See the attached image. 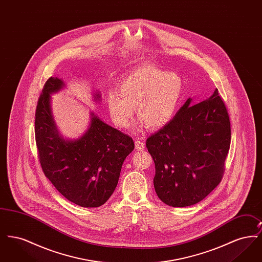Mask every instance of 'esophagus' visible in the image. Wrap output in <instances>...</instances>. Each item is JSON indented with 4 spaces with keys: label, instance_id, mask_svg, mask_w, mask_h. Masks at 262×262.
<instances>
[{
    "label": "esophagus",
    "instance_id": "34e87169",
    "mask_svg": "<svg viewBox=\"0 0 262 262\" xmlns=\"http://www.w3.org/2000/svg\"><path fill=\"white\" fill-rule=\"evenodd\" d=\"M144 147H145V144H144V142L142 141V139L136 138V148H137V150L144 149Z\"/></svg>",
    "mask_w": 262,
    "mask_h": 262
}]
</instances>
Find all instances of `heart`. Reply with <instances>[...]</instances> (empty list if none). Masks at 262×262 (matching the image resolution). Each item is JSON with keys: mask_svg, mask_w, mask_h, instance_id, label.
Listing matches in <instances>:
<instances>
[{"mask_svg": "<svg viewBox=\"0 0 262 262\" xmlns=\"http://www.w3.org/2000/svg\"><path fill=\"white\" fill-rule=\"evenodd\" d=\"M182 77L152 64H142L120 81L117 89L106 94L113 123L127 127L134 114L142 124L157 129L167 125L178 109L183 95Z\"/></svg>", "mask_w": 262, "mask_h": 262, "instance_id": "b5f03b06", "label": "heart"}]
</instances>
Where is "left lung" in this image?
Masks as SVG:
<instances>
[{"instance_id": "left-lung-1", "label": "left lung", "mask_w": 262, "mask_h": 262, "mask_svg": "<svg viewBox=\"0 0 262 262\" xmlns=\"http://www.w3.org/2000/svg\"><path fill=\"white\" fill-rule=\"evenodd\" d=\"M190 103L188 98L146 140L155 164V191L173 207L193 205L220 184L231 144L230 117L217 89L210 98Z\"/></svg>"}]
</instances>
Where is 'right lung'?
I'll return each instance as SVG.
<instances>
[{"mask_svg":"<svg viewBox=\"0 0 262 262\" xmlns=\"http://www.w3.org/2000/svg\"><path fill=\"white\" fill-rule=\"evenodd\" d=\"M62 85V79L51 76L39 96L35 112L38 159L43 173L62 196L81 207H99L112 195L135 143L93 114L83 137L75 141L60 137L51 114L50 94Z\"/></svg>","mask_w":262,"mask_h":262,"instance_id":"1","label":"right lung"}]
</instances>
